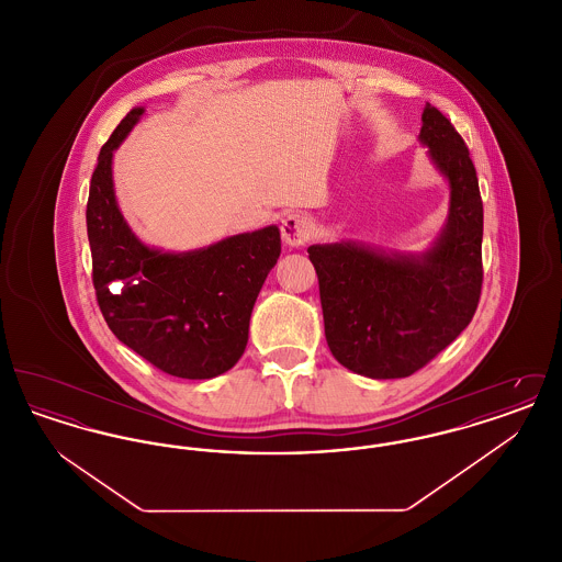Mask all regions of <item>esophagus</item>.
I'll return each mask as SVG.
<instances>
[{"instance_id":"34e87169","label":"esophagus","mask_w":562,"mask_h":562,"mask_svg":"<svg viewBox=\"0 0 562 562\" xmlns=\"http://www.w3.org/2000/svg\"><path fill=\"white\" fill-rule=\"evenodd\" d=\"M282 240L289 246H303L312 236V221L305 214L293 213L282 218Z\"/></svg>"}]
</instances>
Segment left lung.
Here are the masks:
<instances>
[{"instance_id":"obj_1","label":"left lung","mask_w":562,"mask_h":562,"mask_svg":"<svg viewBox=\"0 0 562 562\" xmlns=\"http://www.w3.org/2000/svg\"><path fill=\"white\" fill-rule=\"evenodd\" d=\"M419 143L451 189L445 227L428 250L385 252L353 240L307 248L321 284L326 344L339 364L371 379L424 369L470 324L481 299L476 168L453 124L429 103Z\"/></svg>"}]
</instances>
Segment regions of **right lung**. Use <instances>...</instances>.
<instances>
[{"label":"right lung","instance_id":"obj_1","mask_svg":"<svg viewBox=\"0 0 562 562\" xmlns=\"http://www.w3.org/2000/svg\"><path fill=\"white\" fill-rule=\"evenodd\" d=\"M145 109L134 108L101 147L86 206L92 282L113 335L164 373L213 379L248 344L259 291L280 257V229L268 225L170 252L138 240L117 206L113 151Z\"/></svg>","mask_w":562,"mask_h":562}]
</instances>
